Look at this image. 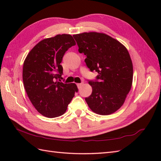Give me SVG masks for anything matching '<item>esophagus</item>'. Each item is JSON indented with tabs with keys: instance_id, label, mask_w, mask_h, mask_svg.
Listing matches in <instances>:
<instances>
[{
	"instance_id": "obj_1",
	"label": "esophagus",
	"mask_w": 161,
	"mask_h": 161,
	"mask_svg": "<svg viewBox=\"0 0 161 161\" xmlns=\"http://www.w3.org/2000/svg\"><path fill=\"white\" fill-rule=\"evenodd\" d=\"M83 84H84L83 83H80V84H77V88H81V86H82V85H83Z\"/></svg>"
}]
</instances>
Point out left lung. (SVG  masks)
I'll return each mask as SVG.
<instances>
[{
  "instance_id": "left-lung-1",
  "label": "left lung",
  "mask_w": 161,
  "mask_h": 161,
  "mask_svg": "<svg viewBox=\"0 0 161 161\" xmlns=\"http://www.w3.org/2000/svg\"><path fill=\"white\" fill-rule=\"evenodd\" d=\"M73 37L79 52L86 56L87 67L98 73L96 80H88L93 91L85 100L97 114H113L124 104L131 88L133 64L128 50L103 33L84 32Z\"/></svg>"
}]
</instances>
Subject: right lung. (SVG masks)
Here are the masks:
<instances>
[{
	"instance_id": "right-lung-1",
	"label": "right lung",
	"mask_w": 161,
	"mask_h": 161,
	"mask_svg": "<svg viewBox=\"0 0 161 161\" xmlns=\"http://www.w3.org/2000/svg\"><path fill=\"white\" fill-rule=\"evenodd\" d=\"M70 35H58L41 41L24 61L23 81L34 107L47 118H55L66 112L78 91L76 84H64L60 64L65 53L75 45Z\"/></svg>"
}]
</instances>
